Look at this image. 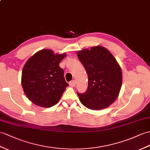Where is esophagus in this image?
<instances>
[{"mask_svg": "<svg viewBox=\"0 0 150 150\" xmlns=\"http://www.w3.org/2000/svg\"><path fill=\"white\" fill-rule=\"evenodd\" d=\"M75 81H71V82H69V85L70 87H71V88H74V87H75Z\"/></svg>", "mask_w": 150, "mask_h": 150, "instance_id": "esophagus-1", "label": "esophagus"}]
</instances>
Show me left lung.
Masks as SVG:
<instances>
[{
  "mask_svg": "<svg viewBox=\"0 0 150 150\" xmlns=\"http://www.w3.org/2000/svg\"><path fill=\"white\" fill-rule=\"evenodd\" d=\"M88 76V88L83 94L78 93L86 107L102 110L116 101L122 84V71L116 59L107 48L93 47L77 52Z\"/></svg>",
  "mask_w": 150,
  "mask_h": 150,
  "instance_id": "left-lung-1",
  "label": "left lung"
}]
</instances>
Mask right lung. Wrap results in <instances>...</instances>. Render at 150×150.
Listing matches in <instances>:
<instances>
[{
  "mask_svg": "<svg viewBox=\"0 0 150 150\" xmlns=\"http://www.w3.org/2000/svg\"><path fill=\"white\" fill-rule=\"evenodd\" d=\"M65 57V53L55 54L52 50L43 49L25 62L21 82L25 95L34 104L48 108L60 100L68 86L59 67Z\"/></svg>",
  "mask_w": 150,
  "mask_h": 150,
  "instance_id": "right-lung-1",
  "label": "right lung"
}]
</instances>
